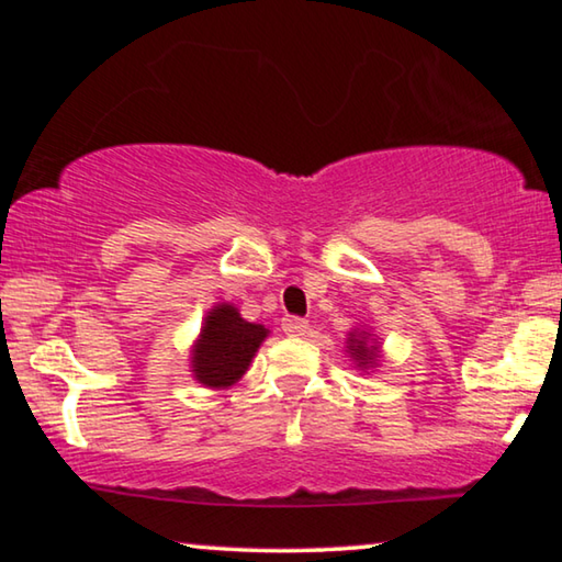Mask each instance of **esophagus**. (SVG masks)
I'll return each mask as SVG.
<instances>
[{
  "label": "esophagus",
  "instance_id": "esophagus-1",
  "mask_svg": "<svg viewBox=\"0 0 562 562\" xmlns=\"http://www.w3.org/2000/svg\"><path fill=\"white\" fill-rule=\"evenodd\" d=\"M282 331L290 337H304L310 331V322L302 317H284L282 319Z\"/></svg>",
  "mask_w": 562,
  "mask_h": 562
}]
</instances>
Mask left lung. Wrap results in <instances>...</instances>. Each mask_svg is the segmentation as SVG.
<instances>
[{"instance_id":"left-lung-1","label":"left lung","mask_w":562,"mask_h":562,"mask_svg":"<svg viewBox=\"0 0 562 562\" xmlns=\"http://www.w3.org/2000/svg\"><path fill=\"white\" fill-rule=\"evenodd\" d=\"M347 351L351 355V359L357 361V367H361V369L374 367L379 361V345L369 341V331H361V329L349 331Z\"/></svg>"}]
</instances>
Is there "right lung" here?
<instances>
[{
	"label": "right lung",
	"mask_w": 562,
	"mask_h": 562,
	"mask_svg": "<svg viewBox=\"0 0 562 562\" xmlns=\"http://www.w3.org/2000/svg\"><path fill=\"white\" fill-rule=\"evenodd\" d=\"M268 335V327L245 322L233 304H215L205 315L201 337L193 345V376L211 389L233 386L247 372L255 351Z\"/></svg>",
	"instance_id": "right-lung-1"
}]
</instances>
